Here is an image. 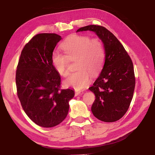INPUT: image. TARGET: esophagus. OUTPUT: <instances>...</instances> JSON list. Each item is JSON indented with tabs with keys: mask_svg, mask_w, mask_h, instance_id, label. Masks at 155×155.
Listing matches in <instances>:
<instances>
[{
	"mask_svg": "<svg viewBox=\"0 0 155 155\" xmlns=\"http://www.w3.org/2000/svg\"><path fill=\"white\" fill-rule=\"evenodd\" d=\"M81 92L80 91H75V96H79V94H80Z\"/></svg>",
	"mask_w": 155,
	"mask_h": 155,
	"instance_id": "1",
	"label": "esophagus"
}]
</instances>
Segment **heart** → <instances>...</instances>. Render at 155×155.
Masks as SVG:
<instances>
[{
	"mask_svg": "<svg viewBox=\"0 0 155 155\" xmlns=\"http://www.w3.org/2000/svg\"><path fill=\"white\" fill-rule=\"evenodd\" d=\"M64 55L54 52L51 63L61 76L68 74L69 61L76 60V72L71 74L64 81L68 87L76 90L86 88L92 76L100 73L105 63L104 43L99 37L91 39L88 35L73 34L68 36L61 45Z\"/></svg>",
	"mask_w": 155,
	"mask_h": 155,
	"instance_id": "obj_1",
	"label": "heart"
}]
</instances>
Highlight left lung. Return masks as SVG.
Returning a JSON list of instances; mask_svg holds the SVG:
<instances>
[{
    "mask_svg": "<svg viewBox=\"0 0 155 155\" xmlns=\"http://www.w3.org/2000/svg\"><path fill=\"white\" fill-rule=\"evenodd\" d=\"M95 32L104 45L105 58L100 76L88 89L95 94L91 110L96 118L114 122L122 118L133 99L135 76L133 61L124 46L105 27L88 25L77 31Z\"/></svg>",
    "mask_w": 155,
    "mask_h": 155,
    "instance_id": "obj_1",
    "label": "left lung"
}]
</instances>
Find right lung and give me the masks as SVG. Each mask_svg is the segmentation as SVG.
<instances>
[{"label": "right lung", "instance_id": "1", "mask_svg": "<svg viewBox=\"0 0 155 155\" xmlns=\"http://www.w3.org/2000/svg\"><path fill=\"white\" fill-rule=\"evenodd\" d=\"M56 34L34 36L23 48L16 70L17 93L25 113L43 127L58 125L66 118L72 89H61V77L51 55L61 39Z\"/></svg>", "mask_w": 155, "mask_h": 155}]
</instances>
